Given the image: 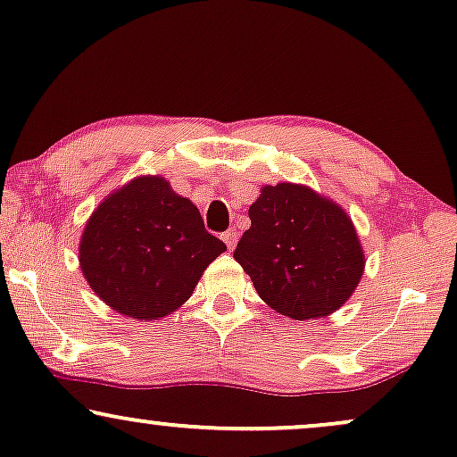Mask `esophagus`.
<instances>
[{
	"instance_id": "1",
	"label": "esophagus",
	"mask_w": 457,
	"mask_h": 457,
	"mask_svg": "<svg viewBox=\"0 0 457 457\" xmlns=\"http://www.w3.org/2000/svg\"><path fill=\"white\" fill-rule=\"evenodd\" d=\"M222 241L227 243V247H228V249H235L237 241H239V233H237L235 228H230V230H227V233L222 235Z\"/></svg>"
}]
</instances>
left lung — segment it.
Segmentation results:
<instances>
[{
  "label": "left lung",
  "instance_id": "left-lung-1",
  "mask_svg": "<svg viewBox=\"0 0 457 457\" xmlns=\"http://www.w3.org/2000/svg\"><path fill=\"white\" fill-rule=\"evenodd\" d=\"M235 260L258 295L293 320L339 310L364 274V252L352 218L310 187L278 183L262 189Z\"/></svg>",
  "mask_w": 457,
  "mask_h": 457
}]
</instances>
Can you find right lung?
<instances>
[{
	"mask_svg": "<svg viewBox=\"0 0 457 457\" xmlns=\"http://www.w3.org/2000/svg\"><path fill=\"white\" fill-rule=\"evenodd\" d=\"M227 245L162 177H139L104 199L79 245L96 295L135 320H158L191 297Z\"/></svg>",
	"mask_w": 457,
	"mask_h": 457,
	"instance_id": "right-lung-1",
	"label": "right lung"
}]
</instances>
